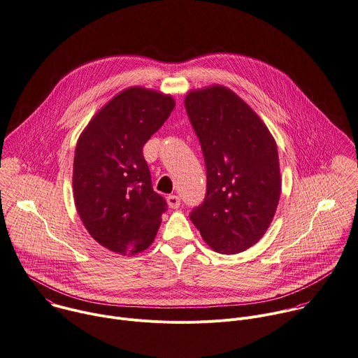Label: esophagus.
<instances>
[{"instance_id":"esophagus-1","label":"esophagus","mask_w":358,"mask_h":358,"mask_svg":"<svg viewBox=\"0 0 358 358\" xmlns=\"http://www.w3.org/2000/svg\"><path fill=\"white\" fill-rule=\"evenodd\" d=\"M180 203H181L180 196H177V195H174V194H171V195L167 196V205H169L171 209L180 208Z\"/></svg>"}]
</instances>
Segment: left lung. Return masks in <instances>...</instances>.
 Here are the masks:
<instances>
[{
	"label": "left lung",
	"instance_id": "8db88e82",
	"mask_svg": "<svg viewBox=\"0 0 358 358\" xmlns=\"http://www.w3.org/2000/svg\"><path fill=\"white\" fill-rule=\"evenodd\" d=\"M184 103L206 166V196L189 217L215 252H245L264 236L278 206L277 143L262 117L227 87L192 90Z\"/></svg>",
	"mask_w": 358,
	"mask_h": 358
}]
</instances>
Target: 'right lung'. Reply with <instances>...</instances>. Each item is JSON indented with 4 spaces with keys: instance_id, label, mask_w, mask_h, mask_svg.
I'll return each mask as SVG.
<instances>
[{
    "instance_id": "add662e5",
    "label": "right lung",
    "mask_w": 358,
    "mask_h": 358,
    "mask_svg": "<svg viewBox=\"0 0 358 358\" xmlns=\"http://www.w3.org/2000/svg\"><path fill=\"white\" fill-rule=\"evenodd\" d=\"M176 101L145 87L116 94L81 132L73 195L92 239L117 255H136L155 241L167 209L153 191L143 146L167 121Z\"/></svg>"
}]
</instances>
